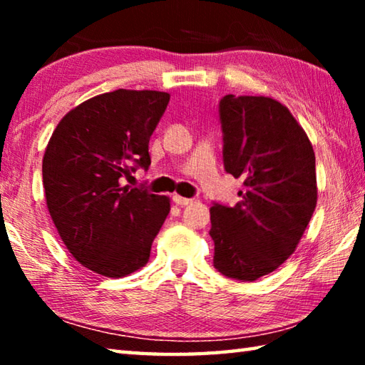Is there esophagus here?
<instances>
[{"mask_svg": "<svg viewBox=\"0 0 365 365\" xmlns=\"http://www.w3.org/2000/svg\"><path fill=\"white\" fill-rule=\"evenodd\" d=\"M172 200H174V202H175V205H178V206H188V205H191V202L195 201L193 197H183V196H178V195L172 196Z\"/></svg>", "mask_w": 365, "mask_h": 365, "instance_id": "34e87169", "label": "esophagus"}]
</instances>
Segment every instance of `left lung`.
Returning a JSON list of instances; mask_svg holds the SVG:
<instances>
[{"mask_svg":"<svg viewBox=\"0 0 365 365\" xmlns=\"http://www.w3.org/2000/svg\"><path fill=\"white\" fill-rule=\"evenodd\" d=\"M224 169L242 178L235 206L212 202L214 267L255 282L293 255L317 205L316 156L292 113L265 96L219 103Z\"/></svg>","mask_w":365,"mask_h":365,"instance_id":"1","label":"left lung"}]
</instances>
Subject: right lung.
Here are the masks:
<instances>
[{
  "label": "right lung",
  "mask_w": 365,
  "mask_h": 365,
  "mask_svg": "<svg viewBox=\"0 0 365 365\" xmlns=\"http://www.w3.org/2000/svg\"><path fill=\"white\" fill-rule=\"evenodd\" d=\"M170 96L114 90L72 109L43 156L48 211L67 250L83 267L125 277L148 262L170 211L169 197L123 185L151 164L148 145Z\"/></svg>",
  "instance_id": "1"
}]
</instances>
